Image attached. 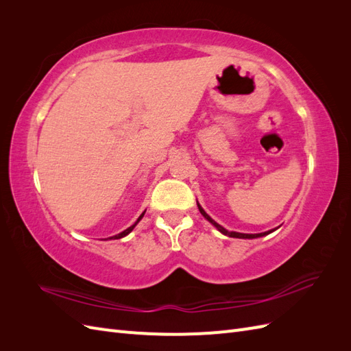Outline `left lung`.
Returning a JSON list of instances; mask_svg holds the SVG:
<instances>
[{"label":"left lung","instance_id":"1","mask_svg":"<svg viewBox=\"0 0 351 351\" xmlns=\"http://www.w3.org/2000/svg\"><path fill=\"white\" fill-rule=\"evenodd\" d=\"M197 208H199V210H200V214L204 215L212 226H214L218 231H221L222 234H226V236H228V237H234V239H256V237H262V236H267V234H269L271 231H267V232H261V234H244V232H236V231H228V230H226L224 227H221L218 222H215L214 219H212L206 212L204 210V208H202L199 204H197Z\"/></svg>","mask_w":351,"mask_h":351}]
</instances>
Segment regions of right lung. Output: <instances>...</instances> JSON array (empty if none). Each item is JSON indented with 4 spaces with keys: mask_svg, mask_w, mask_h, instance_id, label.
<instances>
[{
    "mask_svg": "<svg viewBox=\"0 0 351 351\" xmlns=\"http://www.w3.org/2000/svg\"><path fill=\"white\" fill-rule=\"evenodd\" d=\"M145 212H146V210H145ZM145 212H143V214H142V215H141L139 218H137V221L134 222V224H133L132 227H129V228H127V230L121 231V232H120V234H117V236H112V237H110V239H121V237H125V236H127V234H129V232H132V230H133V228H134V227L137 226V222H139V221H141V219L143 218V215H145ZM105 240H107V239H105Z\"/></svg>",
    "mask_w": 351,
    "mask_h": 351,
    "instance_id": "right-lung-1",
    "label": "right lung"
}]
</instances>
